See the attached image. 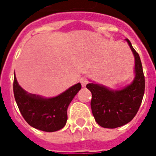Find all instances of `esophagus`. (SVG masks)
I'll use <instances>...</instances> for the list:
<instances>
[{"instance_id":"34e87169","label":"esophagus","mask_w":156,"mask_h":156,"mask_svg":"<svg viewBox=\"0 0 156 156\" xmlns=\"http://www.w3.org/2000/svg\"><path fill=\"white\" fill-rule=\"evenodd\" d=\"M80 82H81V85H82V87H84L87 86V84L89 82V81H88V78L84 76V77H82V78H81Z\"/></svg>"}]
</instances>
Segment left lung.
<instances>
[{"mask_svg":"<svg viewBox=\"0 0 156 156\" xmlns=\"http://www.w3.org/2000/svg\"><path fill=\"white\" fill-rule=\"evenodd\" d=\"M128 42L135 58V78L131 85L121 90H111L103 86L89 83L87 88L92 94L91 111L98 125L116 128L134 119L141 105L145 90V78L140 55Z\"/></svg>","mask_w":156,"mask_h":156,"instance_id":"8db88e82","label":"left lung"}]
</instances>
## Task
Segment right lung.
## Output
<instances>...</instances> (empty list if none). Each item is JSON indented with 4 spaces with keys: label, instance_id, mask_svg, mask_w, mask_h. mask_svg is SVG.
Returning <instances> with one entry per match:
<instances>
[{
    "label": "right lung",
    "instance_id": "1",
    "mask_svg": "<svg viewBox=\"0 0 156 156\" xmlns=\"http://www.w3.org/2000/svg\"><path fill=\"white\" fill-rule=\"evenodd\" d=\"M82 88L80 83L52 98H43L27 94L13 79V94L16 104L25 120L30 126L46 132L60 130L66 123L67 108Z\"/></svg>",
    "mask_w": 156,
    "mask_h": 156
}]
</instances>
